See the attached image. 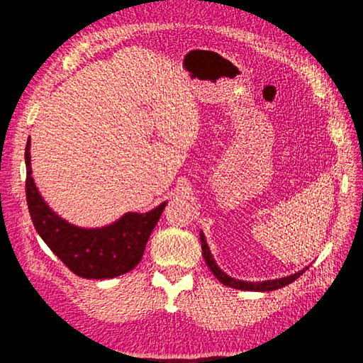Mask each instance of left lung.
Here are the masks:
<instances>
[{
  "mask_svg": "<svg viewBox=\"0 0 363 363\" xmlns=\"http://www.w3.org/2000/svg\"><path fill=\"white\" fill-rule=\"evenodd\" d=\"M201 250H203V256L206 259V264L207 267L211 268V272L213 273V276L217 277V279L228 285V287H233V289H238V290H248V291H272V290H277V289H282L285 285L291 284L293 281H296L298 277L303 274L306 269H301V272L295 273V274H290L287 277H281V279H273V281H262V282H248V281H238L234 279V277L228 276L225 272H221L218 268V265L215 264V260L212 257V254L209 251V246L206 243V238L201 234Z\"/></svg>",
  "mask_w": 363,
  "mask_h": 363,
  "instance_id": "1",
  "label": "left lung"
}]
</instances>
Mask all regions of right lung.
<instances>
[{"instance_id": "1", "label": "right lung", "mask_w": 363, "mask_h": 363, "mask_svg": "<svg viewBox=\"0 0 363 363\" xmlns=\"http://www.w3.org/2000/svg\"><path fill=\"white\" fill-rule=\"evenodd\" d=\"M29 148L28 140L25 151L28 209L35 230L50 250L74 274L86 279H109L130 272L142 260L146 242L167 203L148 213L129 212L107 228H76L57 217L38 195L30 176Z\"/></svg>"}]
</instances>
